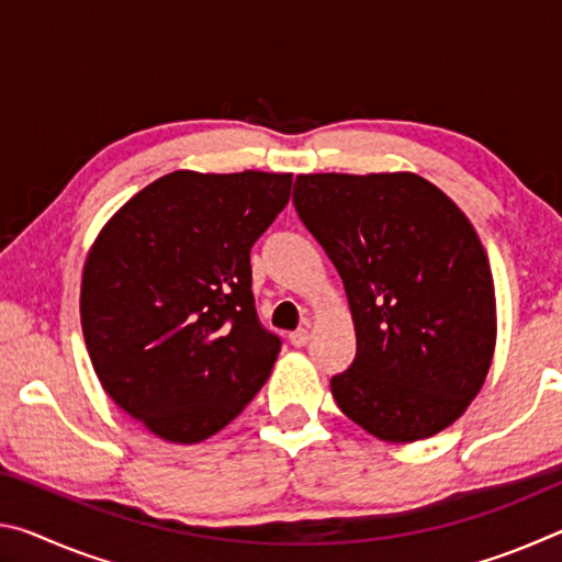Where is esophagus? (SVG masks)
<instances>
[{"instance_id":"34e87169","label":"esophagus","mask_w":562,"mask_h":562,"mask_svg":"<svg viewBox=\"0 0 562 562\" xmlns=\"http://www.w3.org/2000/svg\"><path fill=\"white\" fill-rule=\"evenodd\" d=\"M290 341H292V347H304L310 341V329H304V327L294 329L290 335Z\"/></svg>"}]
</instances>
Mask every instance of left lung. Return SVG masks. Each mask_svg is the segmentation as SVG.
I'll return each mask as SVG.
<instances>
[{
	"label": "left lung",
	"mask_w": 562,
	"mask_h": 562,
	"mask_svg": "<svg viewBox=\"0 0 562 562\" xmlns=\"http://www.w3.org/2000/svg\"><path fill=\"white\" fill-rule=\"evenodd\" d=\"M292 201L355 322V361L329 382L341 414L389 443L443 431L481 392L496 349V290L471 221L408 170L297 176Z\"/></svg>",
	"instance_id": "left-lung-1"
}]
</instances>
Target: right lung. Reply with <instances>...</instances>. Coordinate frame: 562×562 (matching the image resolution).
Returning <instances> with one entry per match:
<instances>
[{
    "mask_svg": "<svg viewBox=\"0 0 562 562\" xmlns=\"http://www.w3.org/2000/svg\"><path fill=\"white\" fill-rule=\"evenodd\" d=\"M290 188L292 173L176 170L93 240L79 302L93 372L158 439H211L268 382L280 339L255 315L250 247Z\"/></svg>",
    "mask_w": 562,
    "mask_h": 562,
    "instance_id": "add662e5",
    "label": "right lung"
}]
</instances>
